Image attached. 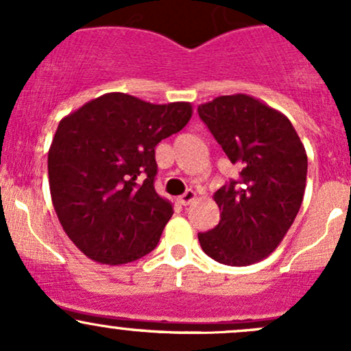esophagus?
Here are the masks:
<instances>
[{
  "mask_svg": "<svg viewBox=\"0 0 351 351\" xmlns=\"http://www.w3.org/2000/svg\"><path fill=\"white\" fill-rule=\"evenodd\" d=\"M195 198H197V193L193 192V190H186L183 195H180L178 200H180V204H182V205H190L193 200H195Z\"/></svg>",
  "mask_w": 351,
  "mask_h": 351,
  "instance_id": "34e87169",
  "label": "esophagus"
}]
</instances>
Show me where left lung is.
<instances>
[{
	"instance_id": "8db88e82",
	"label": "left lung",
	"mask_w": 351,
	"mask_h": 351,
	"mask_svg": "<svg viewBox=\"0 0 351 351\" xmlns=\"http://www.w3.org/2000/svg\"><path fill=\"white\" fill-rule=\"evenodd\" d=\"M198 115L239 169L214 193L221 221L198 232L202 250L229 267L270 256L295 221L306 192L307 154L282 112L244 93L198 105Z\"/></svg>"
}]
</instances>
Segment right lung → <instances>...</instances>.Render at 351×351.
Returning a JSON list of instances; mask_svg holds the SVG:
<instances>
[{
  "label": "right lung",
  "mask_w": 351,
  "mask_h": 351,
  "mask_svg": "<svg viewBox=\"0 0 351 351\" xmlns=\"http://www.w3.org/2000/svg\"><path fill=\"white\" fill-rule=\"evenodd\" d=\"M192 104L127 93L93 98L59 122L49 149L51 198L74 246L101 265L146 256L173 215L154 190V147L192 119Z\"/></svg>",
  "instance_id": "1"
}]
</instances>
